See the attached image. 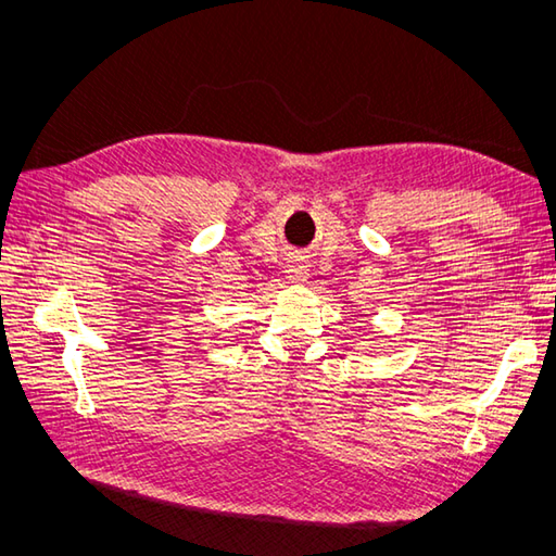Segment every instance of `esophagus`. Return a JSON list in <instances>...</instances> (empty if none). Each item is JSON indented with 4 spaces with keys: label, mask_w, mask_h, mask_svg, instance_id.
I'll return each mask as SVG.
<instances>
[{
    "label": "esophagus",
    "mask_w": 556,
    "mask_h": 556,
    "mask_svg": "<svg viewBox=\"0 0 556 556\" xmlns=\"http://www.w3.org/2000/svg\"><path fill=\"white\" fill-rule=\"evenodd\" d=\"M306 271L308 268L301 264V262H292L288 266V274H290V280H306Z\"/></svg>",
    "instance_id": "1"
}]
</instances>
